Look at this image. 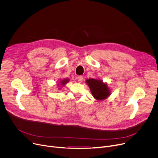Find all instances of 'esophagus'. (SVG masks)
I'll return each instance as SVG.
<instances>
[{"mask_svg": "<svg viewBox=\"0 0 158 158\" xmlns=\"http://www.w3.org/2000/svg\"><path fill=\"white\" fill-rule=\"evenodd\" d=\"M82 80H83V77L81 76H79L77 77V81L79 82H82Z\"/></svg>", "mask_w": 158, "mask_h": 158, "instance_id": "obj_1", "label": "esophagus"}]
</instances>
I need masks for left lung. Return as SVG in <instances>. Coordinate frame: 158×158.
<instances>
[{"label": "left lung", "mask_w": 158, "mask_h": 158, "mask_svg": "<svg viewBox=\"0 0 158 158\" xmlns=\"http://www.w3.org/2000/svg\"><path fill=\"white\" fill-rule=\"evenodd\" d=\"M93 97L98 101H102L108 97L111 92L106 83H104L102 80L89 79L86 81Z\"/></svg>", "instance_id": "left-lung-1"}]
</instances>
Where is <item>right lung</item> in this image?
I'll list each match as a JSON object with an SVG mask.
<instances>
[{
    "mask_svg": "<svg viewBox=\"0 0 158 158\" xmlns=\"http://www.w3.org/2000/svg\"><path fill=\"white\" fill-rule=\"evenodd\" d=\"M69 81V79H63L61 82H60V85H61V86H64L67 82Z\"/></svg>",
    "mask_w": 158,
    "mask_h": 158,
    "instance_id": "right-lung-1",
    "label": "right lung"
}]
</instances>
